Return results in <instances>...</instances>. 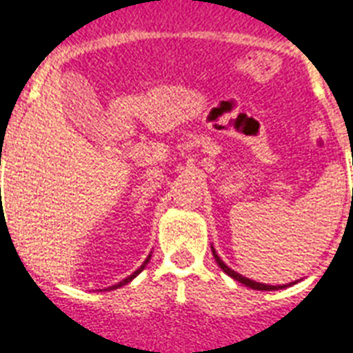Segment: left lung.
Masks as SVG:
<instances>
[{
	"label": "left lung",
	"instance_id": "1",
	"mask_svg": "<svg viewBox=\"0 0 353 353\" xmlns=\"http://www.w3.org/2000/svg\"><path fill=\"white\" fill-rule=\"evenodd\" d=\"M212 254H214V259H216V263L219 265V268H221L225 274H228L230 277H234L236 281H239V283H243L245 286H250V288H254V290H281V288H285V286L288 285H283V286H274V285H263V283H257V281H252L248 279V277H243L241 274H237V272H234L232 268H228V266L223 263L221 259H219V256L216 254V250H214V246H212Z\"/></svg>",
	"mask_w": 353,
	"mask_h": 353
}]
</instances>
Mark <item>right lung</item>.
<instances>
[{
	"label": "right lung",
	"instance_id": "1",
	"mask_svg": "<svg viewBox=\"0 0 353 353\" xmlns=\"http://www.w3.org/2000/svg\"><path fill=\"white\" fill-rule=\"evenodd\" d=\"M148 261H150V256H148V257H147V261H145V263H143V265H141V266H139V268H137V270H136V272H134V274H132V276H128V277H127V279H123V281H121V283H117V285L110 286V288H108V290H114V288H119V286H123V285H127V283H130V281H132V279H134V277H136V276H137V274H139V272H141V270H143V268H145V266H147V263H148Z\"/></svg>",
	"mask_w": 353,
	"mask_h": 353
}]
</instances>
